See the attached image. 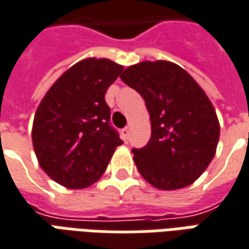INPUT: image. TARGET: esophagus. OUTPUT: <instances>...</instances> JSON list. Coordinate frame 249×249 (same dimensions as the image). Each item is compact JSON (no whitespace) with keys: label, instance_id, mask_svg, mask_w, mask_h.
Segmentation results:
<instances>
[{"label":"esophagus","instance_id":"esophagus-1","mask_svg":"<svg viewBox=\"0 0 249 249\" xmlns=\"http://www.w3.org/2000/svg\"><path fill=\"white\" fill-rule=\"evenodd\" d=\"M129 128H124V129H121V137H123V140L126 142L128 140V137H129Z\"/></svg>","mask_w":249,"mask_h":249}]
</instances>
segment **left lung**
I'll list each match as a JSON object with an SVG mask.
<instances>
[{
	"instance_id": "1",
	"label": "left lung",
	"mask_w": 249,
	"mask_h": 249,
	"mask_svg": "<svg viewBox=\"0 0 249 249\" xmlns=\"http://www.w3.org/2000/svg\"><path fill=\"white\" fill-rule=\"evenodd\" d=\"M145 101L151 139L133 148V160L148 183L160 190L191 185L213 160L220 124L212 102L178 64L156 60L128 67L120 76Z\"/></svg>"
}]
</instances>
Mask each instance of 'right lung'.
<instances>
[{
	"label": "right lung",
	"instance_id": "obj_1",
	"mask_svg": "<svg viewBox=\"0 0 249 249\" xmlns=\"http://www.w3.org/2000/svg\"><path fill=\"white\" fill-rule=\"evenodd\" d=\"M123 66L88 58L74 64L47 91L36 110L32 142L40 167L59 185L85 189L105 173L123 144L110 125L105 93Z\"/></svg>",
	"mask_w": 249,
	"mask_h": 249
}]
</instances>
